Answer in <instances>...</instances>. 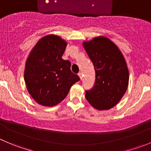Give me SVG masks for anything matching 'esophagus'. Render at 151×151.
<instances>
[{
	"mask_svg": "<svg viewBox=\"0 0 151 151\" xmlns=\"http://www.w3.org/2000/svg\"><path fill=\"white\" fill-rule=\"evenodd\" d=\"M78 76H79V77H80V80H82V79H83V74H82V73H81V72L78 73Z\"/></svg>",
	"mask_w": 151,
	"mask_h": 151,
	"instance_id": "34e87169",
	"label": "esophagus"
}]
</instances>
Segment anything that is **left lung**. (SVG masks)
I'll return each mask as SVG.
<instances>
[{
    "instance_id": "1",
    "label": "left lung",
    "mask_w": 151,
    "mask_h": 151,
    "mask_svg": "<svg viewBox=\"0 0 151 151\" xmlns=\"http://www.w3.org/2000/svg\"><path fill=\"white\" fill-rule=\"evenodd\" d=\"M83 45L95 71V83L91 89L86 91V98L98 110L111 109L127 89L129 71L126 61L118 47L104 36Z\"/></svg>"
}]
</instances>
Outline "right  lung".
<instances>
[{
    "label": "right lung",
    "instance_id": "obj_1",
    "mask_svg": "<svg viewBox=\"0 0 151 151\" xmlns=\"http://www.w3.org/2000/svg\"><path fill=\"white\" fill-rule=\"evenodd\" d=\"M67 46L58 36L42 37L31 50L24 71V81L32 98L42 106L63 101L70 88L80 80L71 71V63L62 56Z\"/></svg>",
    "mask_w": 151,
    "mask_h": 151
}]
</instances>
